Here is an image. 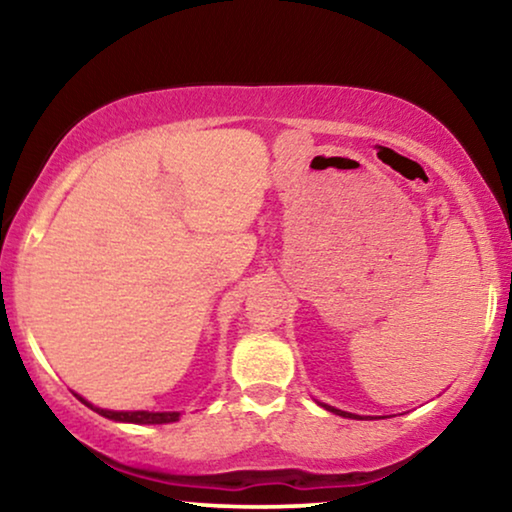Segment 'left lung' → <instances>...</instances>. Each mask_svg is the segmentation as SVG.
Returning <instances> with one entry per match:
<instances>
[{
  "mask_svg": "<svg viewBox=\"0 0 512 512\" xmlns=\"http://www.w3.org/2000/svg\"><path fill=\"white\" fill-rule=\"evenodd\" d=\"M326 410H331V412H335V415H340V417H359V415H352V412H345V410H338V408H331V405H324Z\"/></svg>",
  "mask_w": 512,
  "mask_h": 512,
  "instance_id": "obj_1",
  "label": "left lung"
}]
</instances>
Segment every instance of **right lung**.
Listing matches in <instances>:
<instances>
[{
    "label": "right lung",
    "mask_w": 512,
    "mask_h": 512,
    "mask_svg": "<svg viewBox=\"0 0 512 512\" xmlns=\"http://www.w3.org/2000/svg\"><path fill=\"white\" fill-rule=\"evenodd\" d=\"M79 396V394H76ZM81 403H86L90 410H95L97 415L107 417V419H114V422H130V424H170V422H177L179 419V412H149V410H135V412H116V410H102V408H95V405H90L86 398L79 396Z\"/></svg>",
    "instance_id": "add662e5"
}]
</instances>
